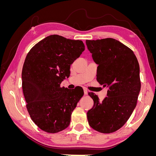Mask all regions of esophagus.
I'll return each mask as SVG.
<instances>
[{
    "label": "esophagus",
    "instance_id": "34e87169",
    "mask_svg": "<svg viewBox=\"0 0 156 156\" xmlns=\"http://www.w3.org/2000/svg\"><path fill=\"white\" fill-rule=\"evenodd\" d=\"M83 90H84V95H87V94H88V90H87L86 88H83Z\"/></svg>",
    "mask_w": 156,
    "mask_h": 156
}]
</instances>
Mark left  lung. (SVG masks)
Wrapping results in <instances>:
<instances>
[{
	"label": "left lung",
	"instance_id": "8db88e82",
	"mask_svg": "<svg viewBox=\"0 0 156 156\" xmlns=\"http://www.w3.org/2000/svg\"><path fill=\"white\" fill-rule=\"evenodd\" d=\"M88 49L99 66L97 81L108 88L102 101L88 92L94 105L88 111L92 128L102 133L119 129L129 119L140 90L139 64L133 51L115 39L86 40Z\"/></svg>",
	"mask_w": 156,
	"mask_h": 156
}]
</instances>
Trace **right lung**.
Segmentation results:
<instances>
[{"label":"right lung","mask_w":156,"mask_h":156,"mask_svg":"<svg viewBox=\"0 0 156 156\" xmlns=\"http://www.w3.org/2000/svg\"><path fill=\"white\" fill-rule=\"evenodd\" d=\"M84 50L81 40L51 35L28 53L22 69V88L32 120L47 133L68 127L71 115L83 94L60 84L70 73V66Z\"/></svg>","instance_id":"add662e5"}]
</instances>
